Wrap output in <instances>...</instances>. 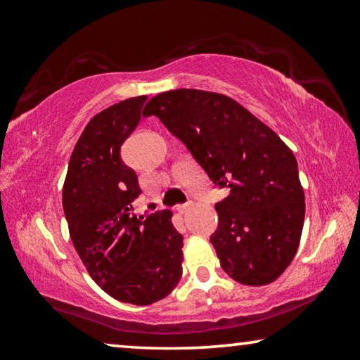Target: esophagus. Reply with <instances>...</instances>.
Listing matches in <instances>:
<instances>
[{
	"instance_id": "obj_1",
	"label": "esophagus",
	"mask_w": 360,
	"mask_h": 360,
	"mask_svg": "<svg viewBox=\"0 0 360 360\" xmlns=\"http://www.w3.org/2000/svg\"><path fill=\"white\" fill-rule=\"evenodd\" d=\"M192 206H193L192 202H187V203H184V205H179V206H178V211L182 212V214H187V212L192 210Z\"/></svg>"
}]
</instances>
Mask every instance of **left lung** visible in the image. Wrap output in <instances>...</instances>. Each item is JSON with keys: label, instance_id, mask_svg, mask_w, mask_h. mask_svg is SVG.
<instances>
[{"label": "left lung", "instance_id": "8db88e82", "mask_svg": "<svg viewBox=\"0 0 360 360\" xmlns=\"http://www.w3.org/2000/svg\"><path fill=\"white\" fill-rule=\"evenodd\" d=\"M155 115L186 144L227 197L216 203L211 235L221 266L235 281L264 285L289 266L300 243L304 195L295 155L275 131L229 96L195 89L158 94Z\"/></svg>", "mask_w": 360, "mask_h": 360}]
</instances>
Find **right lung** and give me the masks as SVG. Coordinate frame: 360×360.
I'll return each instance as SVG.
<instances>
[{
    "instance_id": "right-lung-1",
    "label": "right lung",
    "mask_w": 360,
    "mask_h": 360,
    "mask_svg": "<svg viewBox=\"0 0 360 360\" xmlns=\"http://www.w3.org/2000/svg\"><path fill=\"white\" fill-rule=\"evenodd\" d=\"M146 100L120 101L89 122L63 186L70 236L89 275L115 300L138 307L165 298L182 273V235L172 212H131L143 191L120 148L141 120Z\"/></svg>"
}]
</instances>
